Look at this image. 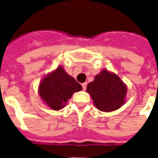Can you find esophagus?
Returning <instances> with one entry per match:
<instances>
[{
  "instance_id": "1",
  "label": "esophagus",
  "mask_w": 158,
  "mask_h": 158,
  "mask_svg": "<svg viewBox=\"0 0 158 158\" xmlns=\"http://www.w3.org/2000/svg\"><path fill=\"white\" fill-rule=\"evenodd\" d=\"M86 86H87V83H83L82 84V87H83V89L84 90H85L86 89Z\"/></svg>"
}]
</instances>
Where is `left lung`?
Returning <instances> with one entry per match:
<instances>
[{
  "label": "left lung",
  "instance_id": "8db88e82",
  "mask_svg": "<svg viewBox=\"0 0 158 158\" xmlns=\"http://www.w3.org/2000/svg\"><path fill=\"white\" fill-rule=\"evenodd\" d=\"M127 90V85L118 75L106 69L96 75L86 89L96 108L106 113L118 109L125 103Z\"/></svg>",
  "mask_w": 158,
  "mask_h": 158
}]
</instances>
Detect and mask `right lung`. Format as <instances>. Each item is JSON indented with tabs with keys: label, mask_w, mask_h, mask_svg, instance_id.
Instances as JSON below:
<instances>
[{
	"label": "right lung",
	"mask_w": 158,
	"mask_h": 158,
	"mask_svg": "<svg viewBox=\"0 0 158 158\" xmlns=\"http://www.w3.org/2000/svg\"><path fill=\"white\" fill-rule=\"evenodd\" d=\"M81 89V85L69 75L62 66H59L42 79L38 92L46 106L58 111L65 106L73 93Z\"/></svg>",
	"instance_id": "add662e5"
}]
</instances>
